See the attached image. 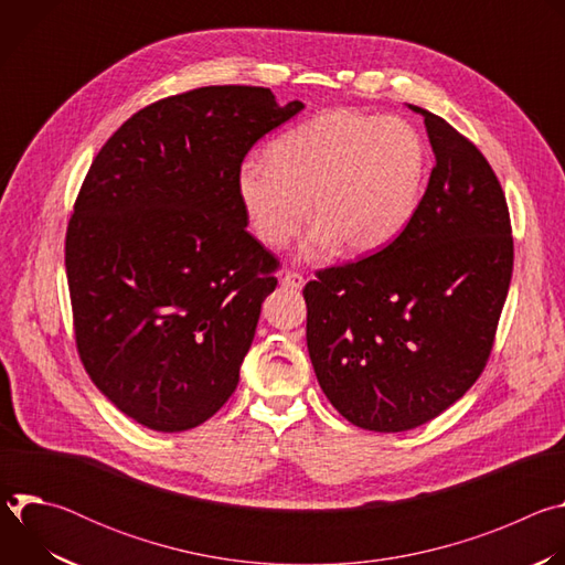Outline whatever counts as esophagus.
<instances>
[{"label":"esophagus","mask_w":565,"mask_h":565,"mask_svg":"<svg viewBox=\"0 0 565 565\" xmlns=\"http://www.w3.org/2000/svg\"><path fill=\"white\" fill-rule=\"evenodd\" d=\"M303 284H306V281H303V277H301V275H297V273H286V275L281 277V286H284V288H288V290H295V292H297V290H301V288H303Z\"/></svg>","instance_id":"34e87169"}]
</instances>
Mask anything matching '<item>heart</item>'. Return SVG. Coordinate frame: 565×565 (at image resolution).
<instances>
[{
	"mask_svg": "<svg viewBox=\"0 0 565 565\" xmlns=\"http://www.w3.org/2000/svg\"><path fill=\"white\" fill-rule=\"evenodd\" d=\"M427 174L420 134L402 118L355 109L321 114L248 158L236 190L264 244L284 248L312 210L319 216L301 248L315 259L344 241L371 253L414 218Z\"/></svg>",
	"mask_w": 565,
	"mask_h": 565,
	"instance_id": "b5f03b06",
	"label": "heart"
}]
</instances>
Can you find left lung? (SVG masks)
Instances as JSON below:
<instances>
[{"label":"left lung","mask_w":565,"mask_h":565,"mask_svg":"<svg viewBox=\"0 0 565 565\" xmlns=\"http://www.w3.org/2000/svg\"><path fill=\"white\" fill-rule=\"evenodd\" d=\"M425 118L436 156L409 225L360 262L303 288L306 344L321 391L355 427H420L488 364L510 290L514 244L503 188L473 142Z\"/></svg>","instance_id":"1"}]
</instances>
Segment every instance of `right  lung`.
<instances>
[{
  "label": "right lung",
  "mask_w": 565,
  "mask_h": 565,
  "mask_svg": "<svg viewBox=\"0 0 565 565\" xmlns=\"http://www.w3.org/2000/svg\"><path fill=\"white\" fill-rule=\"evenodd\" d=\"M303 109L264 87H201L134 114L98 151L66 227L79 360L138 425L177 434L234 393L275 290L236 179Z\"/></svg>",
  "instance_id": "obj_1"
}]
</instances>
